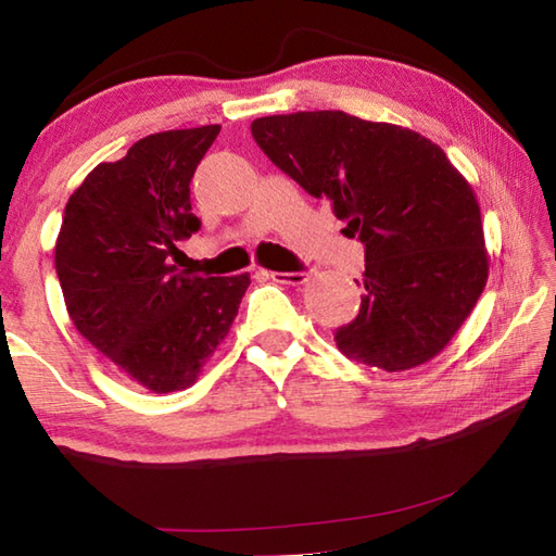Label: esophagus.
Listing matches in <instances>:
<instances>
[{
  "mask_svg": "<svg viewBox=\"0 0 556 556\" xmlns=\"http://www.w3.org/2000/svg\"><path fill=\"white\" fill-rule=\"evenodd\" d=\"M267 277L279 285H304L308 281V271H267Z\"/></svg>",
  "mask_w": 556,
  "mask_h": 556,
  "instance_id": "esophagus-1",
  "label": "esophagus"
}]
</instances>
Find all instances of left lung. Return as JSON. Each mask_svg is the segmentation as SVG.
Instances as JSON below:
<instances>
[{
  "label": "left lung",
  "mask_w": 556,
  "mask_h": 556,
  "mask_svg": "<svg viewBox=\"0 0 556 556\" xmlns=\"http://www.w3.org/2000/svg\"><path fill=\"white\" fill-rule=\"evenodd\" d=\"M252 137L365 244V296L336 331L341 353L402 372L444 351L488 281L481 205L444 149L341 110L260 117Z\"/></svg>",
  "instance_id": "left-lung-1"
}]
</instances>
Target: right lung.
<instances>
[{
	"label": "right lung",
	"mask_w": 556,
	"mask_h": 556,
	"mask_svg": "<svg viewBox=\"0 0 556 556\" xmlns=\"http://www.w3.org/2000/svg\"><path fill=\"white\" fill-rule=\"evenodd\" d=\"M220 125L168 129L98 164L65 203L55 271L73 326L122 372L156 394L199 380L238 316L250 275L181 269L195 166Z\"/></svg>",
	"instance_id": "1"
}]
</instances>
